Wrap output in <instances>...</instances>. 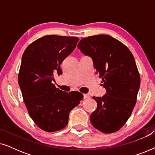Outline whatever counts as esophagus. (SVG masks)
I'll use <instances>...</instances> for the list:
<instances>
[{
    "mask_svg": "<svg viewBox=\"0 0 155 155\" xmlns=\"http://www.w3.org/2000/svg\"><path fill=\"white\" fill-rule=\"evenodd\" d=\"M83 97H84V99H89L90 97V95L89 94H84Z\"/></svg>",
    "mask_w": 155,
    "mask_h": 155,
    "instance_id": "obj_1",
    "label": "esophagus"
}]
</instances>
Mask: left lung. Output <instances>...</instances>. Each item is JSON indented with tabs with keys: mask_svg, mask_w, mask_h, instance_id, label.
Here are the masks:
<instances>
[{
	"mask_svg": "<svg viewBox=\"0 0 155 155\" xmlns=\"http://www.w3.org/2000/svg\"><path fill=\"white\" fill-rule=\"evenodd\" d=\"M78 48L92 58L107 90L103 97H93L97 107L90 116L92 125L104 133L116 132L126 124L136 104L140 78L134 57L127 46L109 35L83 38Z\"/></svg>",
	"mask_w": 155,
	"mask_h": 155,
	"instance_id": "left-lung-1",
	"label": "left lung"
}]
</instances>
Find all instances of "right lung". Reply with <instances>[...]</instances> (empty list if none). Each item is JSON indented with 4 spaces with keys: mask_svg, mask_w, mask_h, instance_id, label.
I'll use <instances>...</instances> for the list:
<instances>
[{
    "mask_svg": "<svg viewBox=\"0 0 155 155\" xmlns=\"http://www.w3.org/2000/svg\"><path fill=\"white\" fill-rule=\"evenodd\" d=\"M79 39L47 35L29 44L22 55L18 83L30 117L46 132L67 126L69 113L83 95L63 92L52 83L54 74H62L61 65L73 51Z\"/></svg>",
    "mask_w": 155,
    "mask_h": 155,
    "instance_id": "add662e5",
    "label": "right lung"
}]
</instances>
